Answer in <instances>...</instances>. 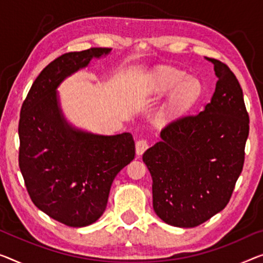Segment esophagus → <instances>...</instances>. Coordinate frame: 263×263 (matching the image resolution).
<instances>
[{
  "instance_id": "34e87169",
  "label": "esophagus",
  "mask_w": 263,
  "mask_h": 263,
  "mask_svg": "<svg viewBox=\"0 0 263 263\" xmlns=\"http://www.w3.org/2000/svg\"><path fill=\"white\" fill-rule=\"evenodd\" d=\"M148 147V143L146 139H139L138 142L136 143V152L137 155L140 156L144 154V151L146 150V148Z\"/></svg>"
}]
</instances>
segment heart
I'll use <instances>...</instances> for the list:
<instances>
[{"instance_id":"1","label":"heart","mask_w":263,"mask_h":263,"mask_svg":"<svg viewBox=\"0 0 263 263\" xmlns=\"http://www.w3.org/2000/svg\"><path fill=\"white\" fill-rule=\"evenodd\" d=\"M185 78V73L172 67H159L150 76L147 84L150 93L163 96L175 89L157 113V121L159 124H167L177 118L179 113L198 96V82L195 79H186L184 82Z\"/></svg>"}]
</instances>
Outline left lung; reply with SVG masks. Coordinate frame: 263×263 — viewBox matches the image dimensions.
I'll return each instance as SVG.
<instances>
[{
	"instance_id": "1",
	"label": "left lung",
	"mask_w": 263,
	"mask_h": 263,
	"mask_svg": "<svg viewBox=\"0 0 263 263\" xmlns=\"http://www.w3.org/2000/svg\"><path fill=\"white\" fill-rule=\"evenodd\" d=\"M217 77L210 103L167 124L143 155L154 210L167 224L194 228L224 209L245 163L249 116L236 77L210 59Z\"/></svg>"
}]
</instances>
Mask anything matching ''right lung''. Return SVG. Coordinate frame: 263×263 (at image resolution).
Segmentation results:
<instances>
[{"label":"right lung","mask_w":263,"mask_h":263,"mask_svg":"<svg viewBox=\"0 0 263 263\" xmlns=\"http://www.w3.org/2000/svg\"><path fill=\"white\" fill-rule=\"evenodd\" d=\"M111 48L62 54L42 69L23 101L18 121V165L31 201L68 227L92 224L104 214L118 172L135 158L131 133L94 135L70 125L57 88Z\"/></svg>","instance_id":"obj_1"}]
</instances>
